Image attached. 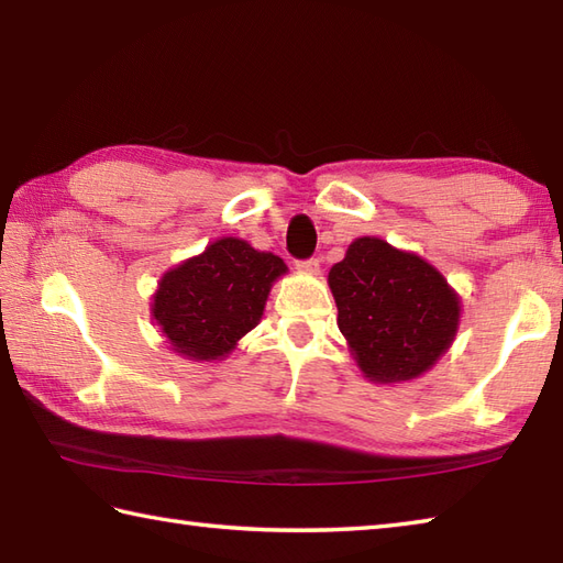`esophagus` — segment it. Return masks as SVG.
Masks as SVG:
<instances>
[{"instance_id":"34e87169","label":"esophagus","mask_w":563,"mask_h":563,"mask_svg":"<svg viewBox=\"0 0 563 563\" xmlns=\"http://www.w3.org/2000/svg\"><path fill=\"white\" fill-rule=\"evenodd\" d=\"M297 271H302V273H319V258L312 256V258L297 261Z\"/></svg>"}]
</instances>
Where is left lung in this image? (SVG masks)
Wrapping results in <instances>:
<instances>
[{"mask_svg":"<svg viewBox=\"0 0 563 563\" xmlns=\"http://www.w3.org/2000/svg\"><path fill=\"white\" fill-rule=\"evenodd\" d=\"M329 285L339 329L369 379H413L450 349L460 300L423 258L363 236L331 268Z\"/></svg>","mask_w":563,"mask_h":563,"instance_id":"1","label":"left lung"}]
</instances>
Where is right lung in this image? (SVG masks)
Here are the masks:
<instances>
[{"instance_id": "obj_1", "label": "right lung", "mask_w": 563, "mask_h": 563, "mask_svg": "<svg viewBox=\"0 0 563 563\" xmlns=\"http://www.w3.org/2000/svg\"><path fill=\"white\" fill-rule=\"evenodd\" d=\"M285 271L280 256L224 236L164 275L152 314L174 351L218 361L258 324L271 285Z\"/></svg>"}]
</instances>
